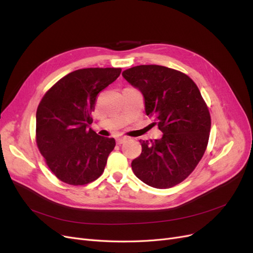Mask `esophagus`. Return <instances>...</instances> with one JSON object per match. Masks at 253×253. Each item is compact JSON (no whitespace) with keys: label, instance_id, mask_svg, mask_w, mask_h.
Masks as SVG:
<instances>
[{"label":"esophagus","instance_id":"34e87169","mask_svg":"<svg viewBox=\"0 0 253 253\" xmlns=\"http://www.w3.org/2000/svg\"><path fill=\"white\" fill-rule=\"evenodd\" d=\"M127 139H128V138H127V137H126V136H119V137H117V138H116V142H117L118 144H121V143L126 142Z\"/></svg>","mask_w":253,"mask_h":253}]
</instances>
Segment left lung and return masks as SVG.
I'll return each instance as SVG.
<instances>
[{
	"mask_svg": "<svg viewBox=\"0 0 253 253\" xmlns=\"http://www.w3.org/2000/svg\"><path fill=\"white\" fill-rule=\"evenodd\" d=\"M122 76L141 91L145 114L163 132L160 139L140 141L132 170L148 186L174 187L195 169L208 144L211 118L201 91L187 75L162 65H138Z\"/></svg>",
	"mask_w": 253,
	"mask_h": 253,
	"instance_id": "left-lung-1",
	"label": "left lung"
}]
</instances>
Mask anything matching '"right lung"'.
I'll list each match as a JSON object with an SVG mask.
<instances>
[{
  "label": "right lung",
  "instance_id": "1",
  "mask_svg": "<svg viewBox=\"0 0 253 253\" xmlns=\"http://www.w3.org/2000/svg\"><path fill=\"white\" fill-rule=\"evenodd\" d=\"M121 68H83L60 79L38 106L37 144L51 172L68 185L96 180L115 148L88 125L97 95L116 80Z\"/></svg>",
  "mask_w": 253,
  "mask_h": 253
}]
</instances>
